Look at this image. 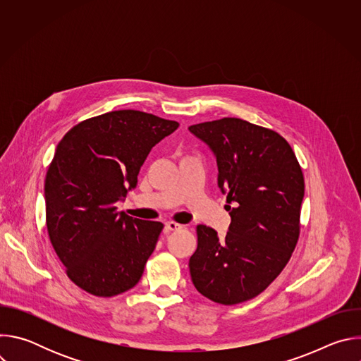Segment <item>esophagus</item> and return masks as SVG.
<instances>
[{
  "instance_id": "esophagus-1",
  "label": "esophagus",
  "mask_w": 361,
  "mask_h": 361,
  "mask_svg": "<svg viewBox=\"0 0 361 361\" xmlns=\"http://www.w3.org/2000/svg\"><path fill=\"white\" fill-rule=\"evenodd\" d=\"M180 228H181V226L177 224V223H174V221H167V223H166V230H169V231H177V230H180Z\"/></svg>"
}]
</instances>
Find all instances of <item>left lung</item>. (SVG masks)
<instances>
[{"instance_id":"left-lung-1","label":"left lung","mask_w":361,"mask_h":361,"mask_svg":"<svg viewBox=\"0 0 361 361\" xmlns=\"http://www.w3.org/2000/svg\"><path fill=\"white\" fill-rule=\"evenodd\" d=\"M188 130L214 152L231 216L224 238L197 226L191 280L212 301L238 304L263 293L290 260L300 235L302 171L286 138L270 128L226 117Z\"/></svg>"}]
</instances>
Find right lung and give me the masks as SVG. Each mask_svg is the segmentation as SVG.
<instances>
[{"mask_svg": "<svg viewBox=\"0 0 361 361\" xmlns=\"http://www.w3.org/2000/svg\"><path fill=\"white\" fill-rule=\"evenodd\" d=\"M177 121L137 110L84 120L59 142L45 176V223L68 279L97 297H114L141 279L163 224L117 212L137 185L151 148Z\"/></svg>", "mask_w": 361, "mask_h": 361, "instance_id": "1", "label": "right lung"}]
</instances>
